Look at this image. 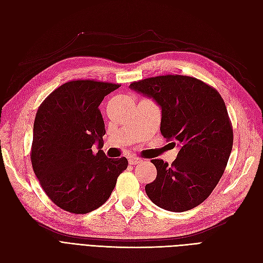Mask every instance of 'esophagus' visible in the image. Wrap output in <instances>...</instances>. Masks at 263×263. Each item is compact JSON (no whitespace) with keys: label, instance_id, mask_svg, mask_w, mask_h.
I'll use <instances>...</instances> for the list:
<instances>
[{"label":"esophagus","instance_id":"esophagus-1","mask_svg":"<svg viewBox=\"0 0 263 263\" xmlns=\"http://www.w3.org/2000/svg\"><path fill=\"white\" fill-rule=\"evenodd\" d=\"M128 162H129V164H139L142 162V160L138 157H129Z\"/></svg>","mask_w":263,"mask_h":263}]
</instances>
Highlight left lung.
<instances>
[{
  "instance_id": "8db88e82",
  "label": "left lung",
  "mask_w": 263,
  "mask_h": 263,
  "mask_svg": "<svg viewBox=\"0 0 263 263\" xmlns=\"http://www.w3.org/2000/svg\"><path fill=\"white\" fill-rule=\"evenodd\" d=\"M129 86L161 106V134L180 146L171 164L151 160L157 178L145 187L148 197L171 212L196 208L216 187L233 149V125L224 100L210 84L187 76L151 77Z\"/></svg>"
}]
</instances>
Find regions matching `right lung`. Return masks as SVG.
Segmentation results:
<instances>
[{
    "mask_svg": "<svg viewBox=\"0 0 263 263\" xmlns=\"http://www.w3.org/2000/svg\"><path fill=\"white\" fill-rule=\"evenodd\" d=\"M121 84L95 80L63 83L38 107L30 160L35 176L58 208L73 214L99 209L112 194L125 157L107 158L102 150L105 125L99 108ZM95 142L100 150L94 154Z\"/></svg>",
    "mask_w": 263,
    "mask_h": 263,
    "instance_id": "obj_1",
    "label": "right lung"
}]
</instances>
